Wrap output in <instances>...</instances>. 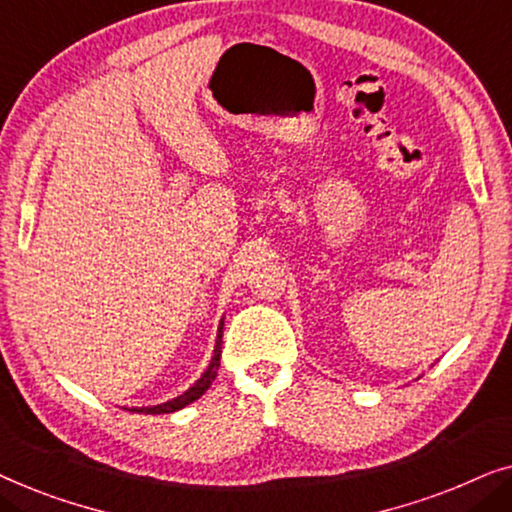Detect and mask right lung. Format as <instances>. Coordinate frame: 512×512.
<instances>
[{
  "label": "right lung",
  "mask_w": 512,
  "mask_h": 512,
  "mask_svg": "<svg viewBox=\"0 0 512 512\" xmlns=\"http://www.w3.org/2000/svg\"><path fill=\"white\" fill-rule=\"evenodd\" d=\"M221 338H223V319L219 324V333H216V345H214V356L212 361H209V366L205 373H202L198 380L193 382V387H188L184 394H179L177 398H172V401H165V403H158V405H146V408H125L130 412H144V415H165V412H177L181 408H186L188 403L198 401V398L205 394V391L212 387V382L216 380V373H219V366H221Z\"/></svg>",
  "instance_id": "obj_1"
}]
</instances>
